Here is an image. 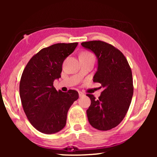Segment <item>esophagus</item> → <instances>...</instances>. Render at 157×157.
Listing matches in <instances>:
<instances>
[{"instance_id": "1", "label": "esophagus", "mask_w": 157, "mask_h": 157, "mask_svg": "<svg viewBox=\"0 0 157 157\" xmlns=\"http://www.w3.org/2000/svg\"><path fill=\"white\" fill-rule=\"evenodd\" d=\"M78 93H79V98H81V97H83L84 95V94H83V93L81 92V91H79Z\"/></svg>"}]
</instances>
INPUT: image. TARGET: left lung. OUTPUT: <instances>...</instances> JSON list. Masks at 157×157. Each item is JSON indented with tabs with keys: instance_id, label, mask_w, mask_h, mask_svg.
<instances>
[{
	"instance_id": "1",
	"label": "left lung",
	"mask_w": 157,
	"mask_h": 157,
	"mask_svg": "<svg viewBox=\"0 0 157 157\" xmlns=\"http://www.w3.org/2000/svg\"><path fill=\"white\" fill-rule=\"evenodd\" d=\"M81 45L96 56L98 68L93 81L104 88L98 100L86 95L91 99L87 118L93 127L107 131L121 123L131 104L134 92L131 68L123 53L111 44L91 41Z\"/></svg>"
}]
</instances>
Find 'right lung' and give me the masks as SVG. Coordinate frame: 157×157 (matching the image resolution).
<instances>
[{"label":"right lung","mask_w":157,"mask_h":157,"mask_svg":"<svg viewBox=\"0 0 157 157\" xmlns=\"http://www.w3.org/2000/svg\"><path fill=\"white\" fill-rule=\"evenodd\" d=\"M78 43L56 44L41 49L31 58L21 76L19 93L24 112L36 129L46 134L59 132L78 91H57L53 82L61 78L62 63Z\"/></svg>","instance_id":"add662e5"}]
</instances>
